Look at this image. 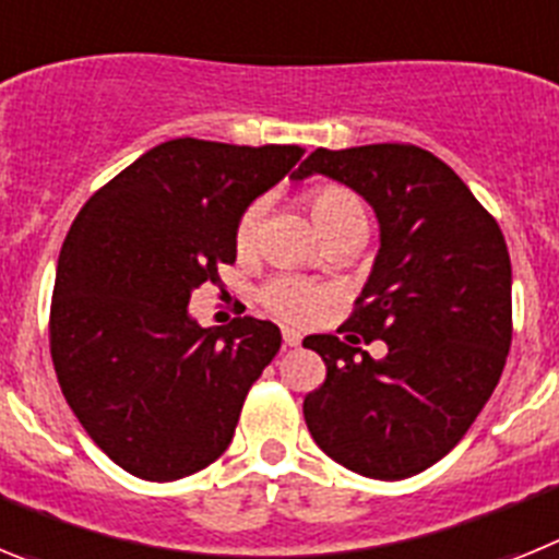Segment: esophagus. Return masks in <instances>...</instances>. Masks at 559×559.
<instances>
[{
  "instance_id": "34e87169",
  "label": "esophagus",
  "mask_w": 559,
  "mask_h": 559,
  "mask_svg": "<svg viewBox=\"0 0 559 559\" xmlns=\"http://www.w3.org/2000/svg\"><path fill=\"white\" fill-rule=\"evenodd\" d=\"M283 341H285V347H299L302 333H299V330H283Z\"/></svg>"
}]
</instances>
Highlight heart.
<instances>
[{"instance_id":"obj_1","label":"heart","mask_w":559,"mask_h":559,"mask_svg":"<svg viewBox=\"0 0 559 559\" xmlns=\"http://www.w3.org/2000/svg\"><path fill=\"white\" fill-rule=\"evenodd\" d=\"M310 215H313L319 231H328L333 226L344 224V221H367L364 215V204L355 192L344 190V187H319V190L310 192L308 199ZM265 201H251L243 210V215L237 218L235 226V243L240 249H249L257 237V226H260V218H263ZM263 305L276 313L285 322L305 324L310 322L322 305L328 302V288L322 285L310 283V280H302V276H276L263 288Z\"/></svg>"}]
</instances>
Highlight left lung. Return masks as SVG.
<instances>
[{"label": "left lung", "instance_id": "left-lung-1", "mask_svg": "<svg viewBox=\"0 0 559 559\" xmlns=\"http://www.w3.org/2000/svg\"><path fill=\"white\" fill-rule=\"evenodd\" d=\"M328 176L372 206L380 226L347 333L308 335L328 378L305 397L310 437L369 478L423 473L467 433L512 341V265L492 215L456 173L417 145L316 147L294 181ZM358 337L388 341L374 361Z\"/></svg>", "mask_w": 559, "mask_h": 559}]
</instances>
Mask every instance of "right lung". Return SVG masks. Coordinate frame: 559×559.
Listing matches in <instances>:
<instances>
[{
	"label": "right lung",
	"mask_w": 559,
	"mask_h": 559,
	"mask_svg": "<svg viewBox=\"0 0 559 559\" xmlns=\"http://www.w3.org/2000/svg\"><path fill=\"white\" fill-rule=\"evenodd\" d=\"M302 153L181 136L78 212L58 257L49 349L69 408L131 476L176 481L229 448L283 335L254 316L206 330L187 305L235 263L237 218Z\"/></svg>",
	"instance_id": "right-lung-1"
}]
</instances>
